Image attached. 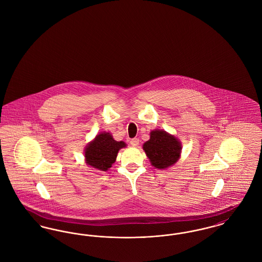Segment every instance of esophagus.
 Listing matches in <instances>:
<instances>
[{
    "instance_id": "esophagus-1",
    "label": "esophagus",
    "mask_w": 262,
    "mask_h": 262,
    "mask_svg": "<svg viewBox=\"0 0 262 262\" xmlns=\"http://www.w3.org/2000/svg\"><path fill=\"white\" fill-rule=\"evenodd\" d=\"M130 144L133 146V147H136L139 145V139L138 138H133L130 140Z\"/></svg>"
}]
</instances>
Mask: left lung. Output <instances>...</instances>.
<instances>
[{"instance_id": "left-lung-1", "label": "left lung", "mask_w": 262, "mask_h": 262, "mask_svg": "<svg viewBox=\"0 0 262 262\" xmlns=\"http://www.w3.org/2000/svg\"><path fill=\"white\" fill-rule=\"evenodd\" d=\"M143 149L151 165L157 168H165L179 160L181 146L177 138L163 130H155L151 131L150 140L144 144Z\"/></svg>"}]
</instances>
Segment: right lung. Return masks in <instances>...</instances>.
<instances>
[{"label": "right lung", "mask_w": 262, "mask_h": 262, "mask_svg": "<svg viewBox=\"0 0 262 262\" xmlns=\"http://www.w3.org/2000/svg\"><path fill=\"white\" fill-rule=\"evenodd\" d=\"M125 146L124 142H116L110 133L98 134L85 149V161L88 165L106 171L115 162L118 151Z\"/></svg>", "instance_id": "add662e5"}]
</instances>
